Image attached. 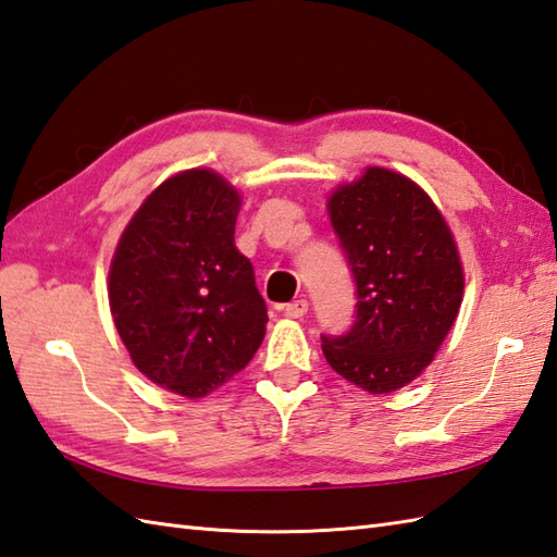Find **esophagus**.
<instances>
[{
  "label": "esophagus",
  "mask_w": 557,
  "mask_h": 557,
  "mask_svg": "<svg viewBox=\"0 0 557 557\" xmlns=\"http://www.w3.org/2000/svg\"><path fill=\"white\" fill-rule=\"evenodd\" d=\"M308 313V301L306 299H299V301H292L287 304V308H284V315L287 318H304Z\"/></svg>",
  "instance_id": "34e87169"
}]
</instances>
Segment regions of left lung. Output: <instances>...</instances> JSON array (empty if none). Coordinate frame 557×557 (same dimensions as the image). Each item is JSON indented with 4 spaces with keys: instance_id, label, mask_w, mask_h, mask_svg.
I'll list each match as a JSON object with an SVG mask.
<instances>
[{
    "instance_id": "8db88e82",
    "label": "left lung",
    "mask_w": 557,
    "mask_h": 557,
    "mask_svg": "<svg viewBox=\"0 0 557 557\" xmlns=\"http://www.w3.org/2000/svg\"><path fill=\"white\" fill-rule=\"evenodd\" d=\"M356 280V320L322 337L332 370L392 394L432 363L462 304V263L444 215L406 175L370 165L327 201Z\"/></svg>"
}]
</instances>
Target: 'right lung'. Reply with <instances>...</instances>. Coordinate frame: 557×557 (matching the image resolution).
<instances>
[{"label": "right lung", "instance_id": "add662e5", "mask_svg": "<svg viewBox=\"0 0 557 557\" xmlns=\"http://www.w3.org/2000/svg\"><path fill=\"white\" fill-rule=\"evenodd\" d=\"M239 206L225 177L183 171L149 194L113 253L115 330L137 370L180 396L218 389L265 337L253 265L235 247Z\"/></svg>", "mask_w": 557, "mask_h": 557}]
</instances>
